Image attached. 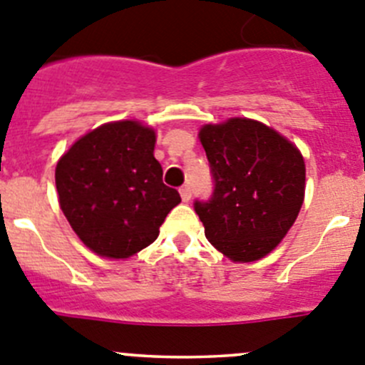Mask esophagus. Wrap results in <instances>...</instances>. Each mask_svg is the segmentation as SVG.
<instances>
[{
    "mask_svg": "<svg viewBox=\"0 0 365 365\" xmlns=\"http://www.w3.org/2000/svg\"><path fill=\"white\" fill-rule=\"evenodd\" d=\"M179 193H180V199L185 200V202H188V200H190V199H192V188H190V186H188V185H185V186H180Z\"/></svg>",
    "mask_w": 365,
    "mask_h": 365,
    "instance_id": "obj_1",
    "label": "esophagus"
}]
</instances>
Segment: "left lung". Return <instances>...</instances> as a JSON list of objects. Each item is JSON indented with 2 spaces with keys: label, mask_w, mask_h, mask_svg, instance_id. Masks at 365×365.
Segmentation results:
<instances>
[{
  "label": "left lung",
  "mask_w": 365,
  "mask_h": 365,
  "mask_svg": "<svg viewBox=\"0 0 365 365\" xmlns=\"http://www.w3.org/2000/svg\"><path fill=\"white\" fill-rule=\"evenodd\" d=\"M213 193L193 202L204 235L232 262L269 255L292 227L304 199V161L281 134L232 118L200 128Z\"/></svg>",
  "instance_id": "left-lung-1"
}]
</instances>
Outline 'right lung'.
I'll return each mask as SVG.
<instances>
[{
    "mask_svg": "<svg viewBox=\"0 0 365 365\" xmlns=\"http://www.w3.org/2000/svg\"><path fill=\"white\" fill-rule=\"evenodd\" d=\"M155 133L138 121H116L76 141L57 163L62 213L96 255L128 258L158 238L180 202L163 182L154 158Z\"/></svg>",
    "mask_w": 365,
    "mask_h": 365,
    "instance_id": "obj_1",
    "label": "right lung"
}]
</instances>
